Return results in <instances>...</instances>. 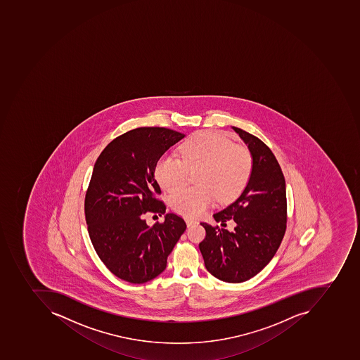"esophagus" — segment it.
<instances>
[{
	"label": "esophagus",
	"mask_w": 360,
	"mask_h": 360,
	"mask_svg": "<svg viewBox=\"0 0 360 360\" xmlns=\"http://www.w3.org/2000/svg\"><path fill=\"white\" fill-rule=\"evenodd\" d=\"M185 221H186V224H187V226H192V225H194V224H196L197 221H195L194 218H191V217H186L185 218Z\"/></svg>",
	"instance_id": "1"
}]
</instances>
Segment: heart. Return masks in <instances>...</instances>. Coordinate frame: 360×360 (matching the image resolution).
Masks as SVG:
<instances>
[{
	"instance_id": "b5f03b06",
	"label": "heart",
	"mask_w": 360,
	"mask_h": 360,
	"mask_svg": "<svg viewBox=\"0 0 360 360\" xmlns=\"http://www.w3.org/2000/svg\"><path fill=\"white\" fill-rule=\"evenodd\" d=\"M252 156L246 147L214 131H200L181 145L179 155L167 153L158 160L155 176L160 186L175 192L184 185L188 171H197V188H184L171 197L177 213L200 216L219 202L236 200L250 181Z\"/></svg>"
}]
</instances>
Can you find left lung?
<instances>
[{
    "label": "left lung",
    "instance_id": "left-lung-1",
    "mask_svg": "<svg viewBox=\"0 0 360 360\" xmlns=\"http://www.w3.org/2000/svg\"><path fill=\"white\" fill-rule=\"evenodd\" d=\"M252 156V173L240 196L216 221L233 219V231L200 223L206 237L200 244L205 267L226 283H243L271 262L286 231V183L271 148L258 137L233 127Z\"/></svg>",
    "mask_w": 360,
    "mask_h": 360
}]
</instances>
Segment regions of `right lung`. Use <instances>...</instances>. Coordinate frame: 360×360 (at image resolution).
I'll return each instance as SVG.
<instances>
[{"label":"right lung","mask_w":360,"mask_h":360,"mask_svg":"<svg viewBox=\"0 0 360 360\" xmlns=\"http://www.w3.org/2000/svg\"><path fill=\"white\" fill-rule=\"evenodd\" d=\"M184 136L165 127H139L113 139L95 162L85 195L87 231L98 257L118 278L143 283L158 277L186 229L174 213L153 226L143 219L145 213L166 212L155 196L156 164Z\"/></svg>","instance_id":"add662e5"}]
</instances>
